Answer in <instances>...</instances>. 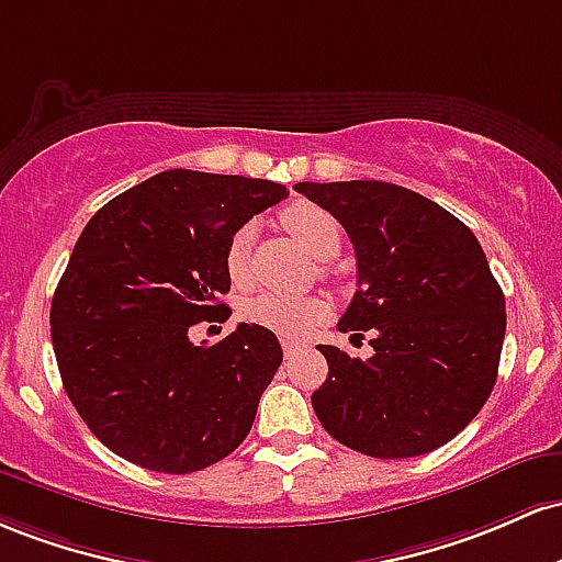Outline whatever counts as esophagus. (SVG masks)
<instances>
[{
    "label": "esophagus",
    "mask_w": 562,
    "mask_h": 562,
    "mask_svg": "<svg viewBox=\"0 0 562 562\" xmlns=\"http://www.w3.org/2000/svg\"><path fill=\"white\" fill-rule=\"evenodd\" d=\"M302 350H305V345H302V342H292V339H283V356H286V358H297Z\"/></svg>",
    "instance_id": "obj_1"
}]
</instances>
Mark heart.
I'll return each instance as SVG.
<instances>
[{"instance_id":"heart-1","label":"heart","mask_w":562,"mask_h":562,"mask_svg":"<svg viewBox=\"0 0 562 562\" xmlns=\"http://www.w3.org/2000/svg\"><path fill=\"white\" fill-rule=\"evenodd\" d=\"M281 223L313 257H329L339 249L337 220L326 210H321L318 204L294 201L281 212ZM251 236H255V225H241L231 236L228 251H225V268H228V276L236 283L247 279ZM244 315L251 324L276 331L279 337H302L329 315V302L318 297V294L265 292L247 302Z\"/></svg>"}]
</instances>
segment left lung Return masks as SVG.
I'll return each instance as SVG.
<instances>
[{
  "instance_id": "left-lung-1",
  "label": "left lung",
  "mask_w": 562,
  "mask_h": 562,
  "mask_svg": "<svg viewBox=\"0 0 562 562\" xmlns=\"http://www.w3.org/2000/svg\"><path fill=\"white\" fill-rule=\"evenodd\" d=\"M348 231L358 292L339 331H371V358L318 345L329 376L313 393L324 430L376 459L430 453L494 390L507 329L481 244L435 201L380 180L297 182Z\"/></svg>"
}]
</instances>
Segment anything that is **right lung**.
<instances>
[{"label": "right lung", "instance_id": "add662e5", "mask_svg": "<svg viewBox=\"0 0 562 562\" xmlns=\"http://www.w3.org/2000/svg\"><path fill=\"white\" fill-rule=\"evenodd\" d=\"M279 182L167 169L111 199L81 231L49 307L66 395L94 438L145 470L186 475L241 446L283 361L238 324L214 345L188 329L223 311L225 251Z\"/></svg>", "mask_w": 562, "mask_h": 562}]
</instances>
